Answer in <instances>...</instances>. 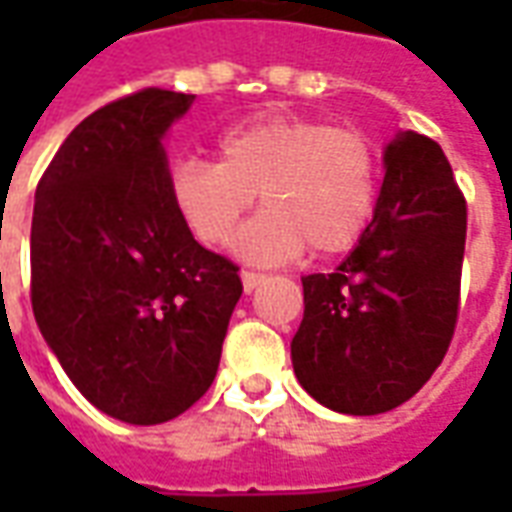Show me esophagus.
Segmentation results:
<instances>
[{"mask_svg":"<svg viewBox=\"0 0 512 512\" xmlns=\"http://www.w3.org/2000/svg\"><path fill=\"white\" fill-rule=\"evenodd\" d=\"M241 282H244L246 293H252L257 285H263V282H266V274H257V271H244V274H241Z\"/></svg>","mask_w":512,"mask_h":512,"instance_id":"1","label":"esophagus"}]
</instances>
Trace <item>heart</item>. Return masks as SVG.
I'll use <instances>...</instances> for the list:
<instances>
[{
  "instance_id": "heart-1",
  "label": "heart",
  "mask_w": 512,
  "mask_h": 512,
  "mask_svg": "<svg viewBox=\"0 0 512 512\" xmlns=\"http://www.w3.org/2000/svg\"><path fill=\"white\" fill-rule=\"evenodd\" d=\"M216 153L219 164L183 156L169 167V200L202 244H227L255 194L266 211L235 241L252 263L290 260L307 244L315 255H340L373 219L378 158L359 128L257 117L224 131Z\"/></svg>"
}]
</instances>
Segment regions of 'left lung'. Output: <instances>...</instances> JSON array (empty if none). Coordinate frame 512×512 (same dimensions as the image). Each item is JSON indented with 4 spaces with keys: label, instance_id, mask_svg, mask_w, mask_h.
Listing matches in <instances>:
<instances>
[{
    "label": "left lung",
    "instance_id": "left-lung-1",
    "mask_svg": "<svg viewBox=\"0 0 512 512\" xmlns=\"http://www.w3.org/2000/svg\"><path fill=\"white\" fill-rule=\"evenodd\" d=\"M373 222L332 274L301 277L290 343L299 384L340 414H384L433 376L450 348L466 244V200L444 150L414 131L384 150Z\"/></svg>",
    "mask_w": 512,
    "mask_h": 512
}]
</instances>
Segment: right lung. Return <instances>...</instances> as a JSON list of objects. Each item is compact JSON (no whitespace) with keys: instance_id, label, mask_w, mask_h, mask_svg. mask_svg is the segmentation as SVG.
<instances>
[{"instance_id":"add662e5","label":"right lung","mask_w":512,"mask_h":512,"mask_svg":"<svg viewBox=\"0 0 512 512\" xmlns=\"http://www.w3.org/2000/svg\"><path fill=\"white\" fill-rule=\"evenodd\" d=\"M194 95L147 87L84 117L32 213V312L95 408L158 425L200 400L241 299L238 266L194 241L169 200L161 139Z\"/></svg>"}]
</instances>
